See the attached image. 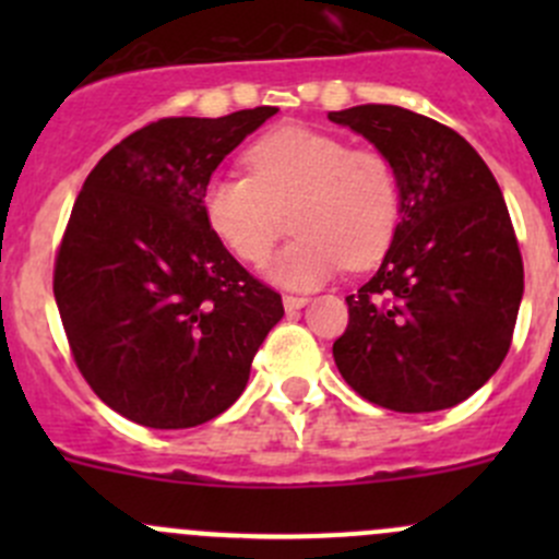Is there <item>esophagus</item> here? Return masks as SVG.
<instances>
[{
	"instance_id": "34e87169",
	"label": "esophagus",
	"mask_w": 559,
	"mask_h": 559,
	"mask_svg": "<svg viewBox=\"0 0 559 559\" xmlns=\"http://www.w3.org/2000/svg\"><path fill=\"white\" fill-rule=\"evenodd\" d=\"M306 302H308V297H302V295H284L286 311H297V308H302Z\"/></svg>"
}]
</instances>
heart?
Instances as JSON below:
<instances>
[{
    "label": "heart",
    "instance_id": "heart-1",
    "mask_svg": "<svg viewBox=\"0 0 559 559\" xmlns=\"http://www.w3.org/2000/svg\"><path fill=\"white\" fill-rule=\"evenodd\" d=\"M243 159L248 175H211L200 200L213 238L240 262H264L289 207L297 238L267 267L278 284L308 289L346 264L362 270L384 257L403 216V183L386 151L289 123L253 140Z\"/></svg>",
    "mask_w": 559,
    "mask_h": 559
}]
</instances>
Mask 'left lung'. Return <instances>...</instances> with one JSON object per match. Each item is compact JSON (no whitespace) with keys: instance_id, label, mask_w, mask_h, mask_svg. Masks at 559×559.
I'll return each instance as SVG.
<instances>
[{"instance_id":"8db88e82","label":"left lung","mask_w":559,"mask_h":559,"mask_svg":"<svg viewBox=\"0 0 559 559\" xmlns=\"http://www.w3.org/2000/svg\"><path fill=\"white\" fill-rule=\"evenodd\" d=\"M330 121L386 151L403 183L384 262L346 297L337 370L381 408H452L500 368L520 313L522 253L498 180L462 134L405 107L357 105Z\"/></svg>"}]
</instances>
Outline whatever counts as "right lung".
I'll return each mask as SVG.
<instances>
[{"label":"right lung","instance_id":"right-lung-1","mask_svg":"<svg viewBox=\"0 0 559 559\" xmlns=\"http://www.w3.org/2000/svg\"><path fill=\"white\" fill-rule=\"evenodd\" d=\"M278 107L159 118L88 173L56 251L53 295L78 370L154 430L205 425L246 389L284 316L202 218V186Z\"/></svg>","mask_w":559,"mask_h":559}]
</instances>
